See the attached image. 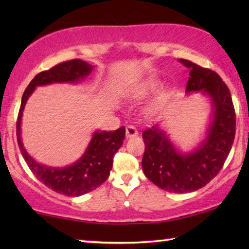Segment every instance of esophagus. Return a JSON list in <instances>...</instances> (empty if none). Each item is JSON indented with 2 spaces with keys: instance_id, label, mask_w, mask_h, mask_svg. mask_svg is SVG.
Segmentation results:
<instances>
[{
  "instance_id": "1",
  "label": "esophagus",
  "mask_w": 249,
  "mask_h": 249,
  "mask_svg": "<svg viewBox=\"0 0 249 249\" xmlns=\"http://www.w3.org/2000/svg\"><path fill=\"white\" fill-rule=\"evenodd\" d=\"M138 135V130L136 129V127H134L132 125H128L126 127V138H132L135 137Z\"/></svg>"
}]
</instances>
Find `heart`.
<instances>
[{
  "label": "heart",
  "instance_id": "1",
  "mask_svg": "<svg viewBox=\"0 0 249 249\" xmlns=\"http://www.w3.org/2000/svg\"><path fill=\"white\" fill-rule=\"evenodd\" d=\"M159 86H160V80L158 78L156 77L147 78L144 80V81L138 83L136 87H134L133 89L129 91L128 96L130 99H142L148 94L155 92L158 89ZM166 99H167V92L166 91L159 92L157 98H156L148 107V111L151 112L157 108L158 107H160V105L165 102Z\"/></svg>",
  "mask_w": 249,
  "mask_h": 249
}]
</instances>
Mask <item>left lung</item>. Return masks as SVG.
<instances>
[{"label": "left lung", "instance_id": "obj_1", "mask_svg": "<svg viewBox=\"0 0 249 249\" xmlns=\"http://www.w3.org/2000/svg\"><path fill=\"white\" fill-rule=\"evenodd\" d=\"M179 61L190 71L185 93L200 92L210 100L209 125L190 151L181 150L160 124L151 126L142 133V167L147 178L162 190L187 193L204 187L222 169L235 138L236 117L231 92L220 75L185 59Z\"/></svg>", "mask_w": 249, "mask_h": 249}]
</instances>
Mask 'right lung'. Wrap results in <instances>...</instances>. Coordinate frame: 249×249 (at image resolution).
Returning <instances> with one entry per match:
<instances>
[{
  "instance_id": "1",
  "label": "right lung",
  "mask_w": 249,
  "mask_h": 249,
  "mask_svg": "<svg viewBox=\"0 0 249 249\" xmlns=\"http://www.w3.org/2000/svg\"><path fill=\"white\" fill-rule=\"evenodd\" d=\"M94 69L87 61L74 59L43 71L28 84L22 96V103L16 123V135L20 154L29 169L41 183L52 190L68 196H80L91 192L108 178L113 166V157L121 148L125 138V127L116 130L96 129L89 145L77 161L66 167H50L34 159L22 141V119L25 105L37 87L53 83L77 84L83 82Z\"/></svg>"
}]
</instances>
